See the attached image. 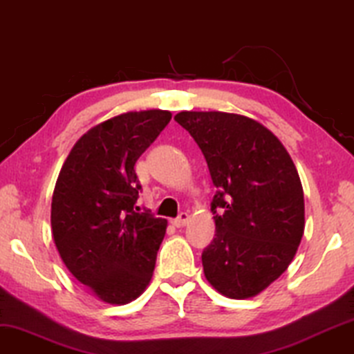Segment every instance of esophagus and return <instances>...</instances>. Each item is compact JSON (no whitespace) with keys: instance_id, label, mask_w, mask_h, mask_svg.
<instances>
[{"instance_id":"esophagus-1","label":"esophagus","mask_w":354,"mask_h":354,"mask_svg":"<svg viewBox=\"0 0 354 354\" xmlns=\"http://www.w3.org/2000/svg\"><path fill=\"white\" fill-rule=\"evenodd\" d=\"M187 222H189V214L187 212H181L176 218H173V225L178 227V229H180V227H185Z\"/></svg>"}]
</instances>
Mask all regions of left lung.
Masks as SVG:
<instances>
[{
    "instance_id": "8db88e82",
    "label": "left lung",
    "mask_w": 354,
    "mask_h": 354,
    "mask_svg": "<svg viewBox=\"0 0 354 354\" xmlns=\"http://www.w3.org/2000/svg\"><path fill=\"white\" fill-rule=\"evenodd\" d=\"M174 120L203 150L217 187L216 236L204 276L229 299L258 296L288 270L306 227L301 178L270 129L247 115L181 111Z\"/></svg>"
}]
</instances>
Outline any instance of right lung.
<instances>
[{
    "label": "right lung",
    "instance_id": "obj_1",
    "mask_svg": "<svg viewBox=\"0 0 354 354\" xmlns=\"http://www.w3.org/2000/svg\"><path fill=\"white\" fill-rule=\"evenodd\" d=\"M171 119L169 111H131L78 138L52 196V236L62 261L93 296L124 306L153 276L168 222L133 210L136 162Z\"/></svg>",
    "mask_w": 354,
    "mask_h": 354
}]
</instances>
